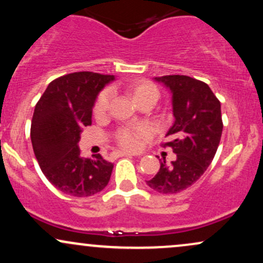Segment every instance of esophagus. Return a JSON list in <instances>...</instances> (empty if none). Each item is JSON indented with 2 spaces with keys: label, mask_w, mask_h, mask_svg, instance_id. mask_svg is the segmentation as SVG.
I'll use <instances>...</instances> for the list:
<instances>
[{
  "label": "esophagus",
  "mask_w": 263,
  "mask_h": 263,
  "mask_svg": "<svg viewBox=\"0 0 263 263\" xmlns=\"http://www.w3.org/2000/svg\"><path fill=\"white\" fill-rule=\"evenodd\" d=\"M116 155L119 156V157H132V156H134V155H132V153H128V152H122V151H121V152H117Z\"/></svg>",
  "instance_id": "34e87169"
}]
</instances>
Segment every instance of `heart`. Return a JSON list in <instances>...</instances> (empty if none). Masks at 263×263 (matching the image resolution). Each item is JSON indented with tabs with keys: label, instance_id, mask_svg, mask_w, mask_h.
Returning a JSON list of instances; mask_svg holds the SVG:
<instances>
[{
	"label": "heart",
	"instance_id": "heart-1",
	"mask_svg": "<svg viewBox=\"0 0 263 263\" xmlns=\"http://www.w3.org/2000/svg\"><path fill=\"white\" fill-rule=\"evenodd\" d=\"M129 91H131L135 100L137 101V104L143 100H147V99L158 100L159 98L158 89L153 84L147 83V81H136V83L131 84ZM111 95H112V92H111L110 89L102 90L99 93L95 105H93V114L96 116H101V115L106 112L108 105H110ZM148 135L149 131L146 127H123L117 131L116 140L123 148L136 151L140 148L144 140L148 137Z\"/></svg>",
	"mask_w": 263,
	"mask_h": 263
}]
</instances>
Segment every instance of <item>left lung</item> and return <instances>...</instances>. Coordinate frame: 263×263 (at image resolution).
Instances as JSON below:
<instances>
[{"label":"left lung","mask_w":263,"mask_h":263,"mask_svg":"<svg viewBox=\"0 0 263 263\" xmlns=\"http://www.w3.org/2000/svg\"><path fill=\"white\" fill-rule=\"evenodd\" d=\"M172 92L174 123L163 147H171L176 161L165 164L151 180L149 188L176 194L193 185L204 174L218 151L222 134L221 105L208 84L186 75L155 78Z\"/></svg>","instance_id":"8db88e82"}]
</instances>
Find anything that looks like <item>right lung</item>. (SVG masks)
Segmentation results:
<instances>
[{"instance_id":"right-lung-1","label":"right lung","mask_w":263,"mask_h":263,"mask_svg":"<svg viewBox=\"0 0 263 263\" xmlns=\"http://www.w3.org/2000/svg\"><path fill=\"white\" fill-rule=\"evenodd\" d=\"M114 75L78 71L48 85L34 107L31 140L47 179L65 194L84 198L108 184L114 164L100 155L84 158L78 142L83 127L91 125L93 102Z\"/></svg>"}]
</instances>
